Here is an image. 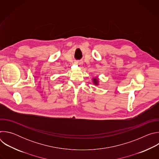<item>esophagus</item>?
I'll use <instances>...</instances> for the list:
<instances>
[{
	"label": "esophagus",
	"mask_w": 159,
	"mask_h": 159,
	"mask_svg": "<svg viewBox=\"0 0 159 159\" xmlns=\"http://www.w3.org/2000/svg\"><path fill=\"white\" fill-rule=\"evenodd\" d=\"M76 63H77V65H81V63H80V62H76Z\"/></svg>",
	"instance_id": "34e87169"
}]
</instances>
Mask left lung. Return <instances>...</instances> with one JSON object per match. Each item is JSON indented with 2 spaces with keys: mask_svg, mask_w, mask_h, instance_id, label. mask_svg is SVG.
Returning a JSON list of instances; mask_svg holds the SVG:
<instances>
[{
  "mask_svg": "<svg viewBox=\"0 0 159 159\" xmlns=\"http://www.w3.org/2000/svg\"><path fill=\"white\" fill-rule=\"evenodd\" d=\"M93 83L95 84V85H98V82H99V80H98V78H94L93 79Z\"/></svg>",
  "mask_w": 159,
  "mask_h": 159,
  "instance_id": "obj_1",
  "label": "left lung"
}]
</instances>
